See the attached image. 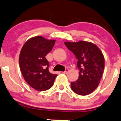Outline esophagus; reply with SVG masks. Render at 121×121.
I'll use <instances>...</instances> for the list:
<instances>
[{
    "mask_svg": "<svg viewBox=\"0 0 121 121\" xmlns=\"http://www.w3.org/2000/svg\"><path fill=\"white\" fill-rule=\"evenodd\" d=\"M69 71V69H66V70H65L64 72H62V73H68Z\"/></svg>",
    "mask_w": 121,
    "mask_h": 121,
    "instance_id": "obj_1",
    "label": "esophagus"
}]
</instances>
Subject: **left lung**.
Instances as JSON below:
<instances>
[{
    "label": "left lung",
    "instance_id": "left-lung-1",
    "mask_svg": "<svg viewBox=\"0 0 121 121\" xmlns=\"http://www.w3.org/2000/svg\"><path fill=\"white\" fill-rule=\"evenodd\" d=\"M65 44L78 59L79 69L78 80L71 82V89L80 95L91 94L101 81L105 67V58L100 49L90 42H65Z\"/></svg>",
    "mask_w": 121,
    "mask_h": 121
}]
</instances>
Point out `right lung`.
I'll return each mask as SVG.
<instances>
[{"label":"right lung","instance_id":"obj_1","mask_svg":"<svg viewBox=\"0 0 121 121\" xmlns=\"http://www.w3.org/2000/svg\"><path fill=\"white\" fill-rule=\"evenodd\" d=\"M55 41L40 36H35L28 39L20 51L22 74L29 85L38 91L50 89L57 76L49 72V63L45 58L52 51Z\"/></svg>","mask_w":121,"mask_h":121}]
</instances>
